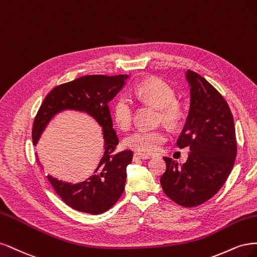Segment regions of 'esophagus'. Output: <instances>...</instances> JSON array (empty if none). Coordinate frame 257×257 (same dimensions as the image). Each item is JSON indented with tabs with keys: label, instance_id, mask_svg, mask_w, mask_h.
I'll return each mask as SVG.
<instances>
[{
	"label": "esophagus",
	"instance_id": "obj_1",
	"mask_svg": "<svg viewBox=\"0 0 257 257\" xmlns=\"http://www.w3.org/2000/svg\"><path fill=\"white\" fill-rule=\"evenodd\" d=\"M151 157L144 155V154H141V153H135L134 155V160H145V159H150Z\"/></svg>",
	"mask_w": 257,
	"mask_h": 257
}]
</instances>
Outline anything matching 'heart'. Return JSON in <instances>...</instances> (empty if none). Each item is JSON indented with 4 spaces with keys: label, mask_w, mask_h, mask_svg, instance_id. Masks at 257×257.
<instances>
[{
    "label": "heart",
    "mask_w": 257,
    "mask_h": 257,
    "mask_svg": "<svg viewBox=\"0 0 257 257\" xmlns=\"http://www.w3.org/2000/svg\"><path fill=\"white\" fill-rule=\"evenodd\" d=\"M140 101L158 107L159 119L170 128H176L185 116L184 106L176 99V93L171 85L159 78H147L139 82L132 89ZM135 107L131 99L125 95L119 96L114 102L113 118L116 125L127 130L134 120ZM168 136L161 129H138L125 139V145L139 153L157 154Z\"/></svg>",
    "instance_id": "heart-1"
}]
</instances>
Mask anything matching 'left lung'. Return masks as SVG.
Masks as SVG:
<instances>
[{"label":"left lung","instance_id":"obj_1","mask_svg":"<svg viewBox=\"0 0 257 257\" xmlns=\"http://www.w3.org/2000/svg\"><path fill=\"white\" fill-rule=\"evenodd\" d=\"M191 104L177 140L190 150L187 161L164 157L167 170L160 178L163 192L183 207L201 205L216 194L234 167L237 141L233 114L225 99L200 74L187 70Z\"/></svg>","mask_w":257,"mask_h":257}]
</instances>
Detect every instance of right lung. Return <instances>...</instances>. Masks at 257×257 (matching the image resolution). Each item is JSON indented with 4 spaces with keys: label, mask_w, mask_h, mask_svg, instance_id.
Returning a JSON list of instances; mask_svg holds the SVG:
<instances>
[{
    "label": "right lung",
    "mask_w": 257,
    "mask_h": 257,
    "mask_svg": "<svg viewBox=\"0 0 257 257\" xmlns=\"http://www.w3.org/2000/svg\"><path fill=\"white\" fill-rule=\"evenodd\" d=\"M127 74H92L55 86L44 99L34 118L32 139L34 145L47 123L63 110L86 112L102 127L104 154L95 175L80 184H68L47 176L62 201L74 210L100 214L109 210L121 196L126 184V170L132 161V151L116 152L118 138L113 128L109 102L122 87ZM37 163L40 165L38 159Z\"/></svg>",
    "instance_id": "add662e5"
}]
</instances>
